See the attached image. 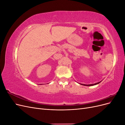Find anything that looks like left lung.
<instances>
[{
	"instance_id": "8db88e82",
	"label": "left lung",
	"mask_w": 125,
	"mask_h": 125,
	"mask_svg": "<svg viewBox=\"0 0 125 125\" xmlns=\"http://www.w3.org/2000/svg\"><path fill=\"white\" fill-rule=\"evenodd\" d=\"M101 82H97V83H94V84H81V85H85V86H92V85H96V84H97L100 83Z\"/></svg>"
}]
</instances>
